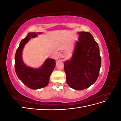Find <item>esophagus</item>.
Returning a JSON list of instances; mask_svg holds the SVG:
<instances>
[{"mask_svg":"<svg viewBox=\"0 0 121 121\" xmlns=\"http://www.w3.org/2000/svg\"><path fill=\"white\" fill-rule=\"evenodd\" d=\"M60 57L61 58H64V57H65V53H64V52H60Z\"/></svg>","mask_w":121,"mask_h":121,"instance_id":"1","label":"esophagus"}]
</instances>
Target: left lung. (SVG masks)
I'll list each match as a JSON object with an SVG mask.
<instances>
[{"label":"left lung","mask_w":121,"mask_h":121,"mask_svg":"<svg viewBox=\"0 0 121 121\" xmlns=\"http://www.w3.org/2000/svg\"><path fill=\"white\" fill-rule=\"evenodd\" d=\"M72 56L65 62L68 85L76 90L87 88L98 78L101 64L99 48L93 36L87 32L78 33Z\"/></svg>","instance_id":"1"}]
</instances>
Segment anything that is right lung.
<instances>
[{"label":"right lung","instance_id":"obj_1","mask_svg":"<svg viewBox=\"0 0 121 121\" xmlns=\"http://www.w3.org/2000/svg\"><path fill=\"white\" fill-rule=\"evenodd\" d=\"M42 32H30L21 41L14 57V68L17 77L25 85L32 89H38L47 86L50 75L56 65V60L47 58L39 68L27 66L22 59V52L25 45L31 38H35Z\"/></svg>","mask_w":121,"mask_h":121}]
</instances>
